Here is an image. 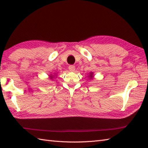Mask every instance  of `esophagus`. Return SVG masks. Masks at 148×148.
Here are the masks:
<instances>
[{"mask_svg":"<svg viewBox=\"0 0 148 148\" xmlns=\"http://www.w3.org/2000/svg\"><path fill=\"white\" fill-rule=\"evenodd\" d=\"M69 71H71V72H73L75 71V69H76V68H75V66L73 65H71L69 66Z\"/></svg>","mask_w":148,"mask_h":148,"instance_id":"esophagus-1","label":"esophagus"}]
</instances>
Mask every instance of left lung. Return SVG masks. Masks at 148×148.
<instances>
[{
	"label": "left lung",
	"instance_id": "8db88e82",
	"mask_svg": "<svg viewBox=\"0 0 148 148\" xmlns=\"http://www.w3.org/2000/svg\"><path fill=\"white\" fill-rule=\"evenodd\" d=\"M92 75H93V74L92 73H90V75L89 76H90V78H92Z\"/></svg>",
	"mask_w": 148,
	"mask_h": 148
}]
</instances>
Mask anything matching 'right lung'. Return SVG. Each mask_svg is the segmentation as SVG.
I'll return each mask as SVG.
<instances>
[{
	"label": "right lung",
	"mask_w": 148,
	"mask_h": 148,
	"mask_svg": "<svg viewBox=\"0 0 148 148\" xmlns=\"http://www.w3.org/2000/svg\"><path fill=\"white\" fill-rule=\"evenodd\" d=\"M51 79H52V78H53V77H52V76H51Z\"/></svg>",
	"instance_id": "right-lung-1"
}]
</instances>
